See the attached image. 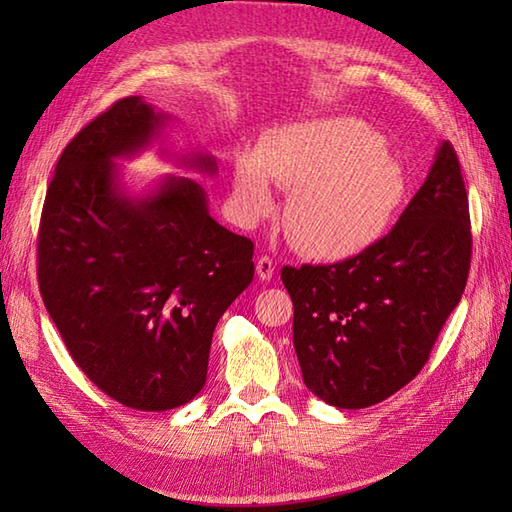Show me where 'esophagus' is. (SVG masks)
Here are the masks:
<instances>
[{
  "mask_svg": "<svg viewBox=\"0 0 512 512\" xmlns=\"http://www.w3.org/2000/svg\"><path fill=\"white\" fill-rule=\"evenodd\" d=\"M255 270H257V277L259 279L268 281V279H273V275H275V262L268 255H262V257L257 259Z\"/></svg>",
  "mask_w": 512,
  "mask_h": 512,
  "instance_id": "34e87169",
  "label": "esophagus"
}]
</instances>
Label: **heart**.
<instances>
[{
    "label": "heart",
    "instance_id": "obj_1",
    "mask_svg": "<svg viewBox=\"0 0 512 512\" xmlns=\"http://www.w3.org/2000/svg\"><path fill=\"white\" fill-rule=\"evenodd\" d=\"M270 182L290 191V244L319 262H345L378 244L409 195L407 173L387 154L383 134L350 116L273 129L255 154H239L233 195L246 220L275 209Z\"/></svg>",
    "mask_w": 512,
    "mask_h": 512
}]
</instances>
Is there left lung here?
<instances>
[{
  "label": "left lung",
  "instance_id": "1",
  "mask_svg": "<svg viewBox=\"0 0 512 512\" xmlns=\"http://www.w3.org/2000/svg\"><path fill=\"white\" fill-rule=\"evenodd\" d=\"M469 195L451 143L420 191L365 253L330 266H284L303 383L339 409H363L418 376L471 268Z\"/></svg>",
  "mask_w": 512,
  "mask_h": 512
}]
</instances>
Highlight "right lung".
Masks as SVG:
<instances>
[{
    "label": "right lung",
    "mask_w": 512,
    "mask_h": 512,
    "mask_svg": "<svg viewBox=\"0 0 512 512\" xmlns=\"http://www.w3.org/2000/svg\"><path fill=\"white\" fill-rule=\"evenodd\" d=\"M165 118L127 96L85 125L54 169L37 242L43 306L74 363L140 411L200 394L215 325L255 275L253 242L213 220L195 180L123 193L114 158L145 149ZM184 162L215 173L213 156Z\"/></svg>",
    "instance_id": "obj_1"
}]
</instances>
